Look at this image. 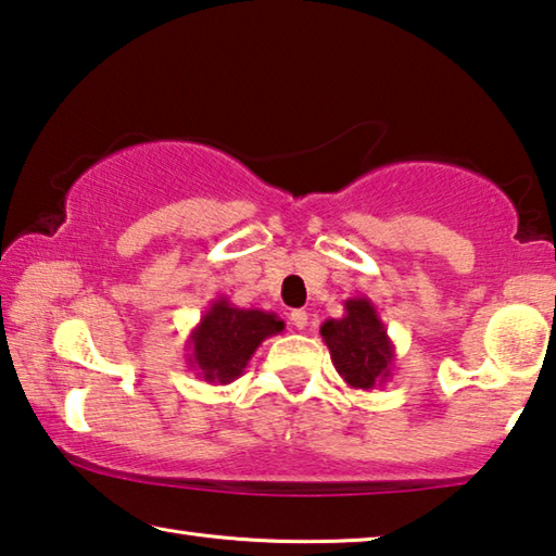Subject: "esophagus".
I'll return each instance as SVG.
<instances>
[{"mask_svg":"<svg viewBox=\"0 0 556 556\" xmlns=\"http://www.w3.org/2000/svg\"><path fill=\"white\" fill-rule=\"evenodd\" d=\"M289 321H292L296 331H304L306 326H309V314H306L304 309H296V312H292V316H289Z\"/></svg>","mask_w":556,"mask_h":556,"instance_id":"34e87169","label":"esophagus"}]
</instances>
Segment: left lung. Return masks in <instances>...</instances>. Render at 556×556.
<instances>
[{"label": "left lung", "instance_id": "8db88e82", "mask_svg": "<svg viewBox=\"0 0 556 556\" xmlns=\"http://www.w3.org/2000/svg\"><path fill=\"white\" fill-rule=\"evenodd\" d=\"M343 312L341 319L321 324V339L343 381L356 391H374L391 378L395 346L371 299L351 296Z\"/></svg>", "mask_w": 556, "mask_h": 556}]
</instances>
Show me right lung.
<instances>
[{
  "label": "right lung",
  "instance_id": "1",
  "mask_svg": "<svg viewBox=\"0 0 556 556\" xmlns=\"http://www.w3.org/2000/svg\"><path fill=\"white\" fill-rule=\"evenodd\" d=\"M285 331L277 314L262 309H240L230 299L210 302L200 324L188 339V366L202 381L227 386L240 378L260 343Z\"/></svg>",
  "mask_w": 556,
  "mask_h": 556
}]
</instances>
